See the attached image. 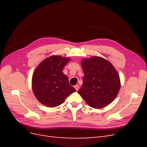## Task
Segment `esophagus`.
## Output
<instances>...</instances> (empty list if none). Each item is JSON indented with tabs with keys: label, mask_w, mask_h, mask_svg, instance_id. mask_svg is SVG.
I'll list each match as a JSON object with an SVG mask.
<instances>
[{
	"label": "esophagus",
	"mask_w": 147,
	"mask_h": 147,
	"mask_svg": "<svg viewBox=\"0 0 147 147\" xmlns=\"http://www.w3.org/2000/svg\"><path fill=\"white\" fill-rule=\"evenodd\" d=\"M74 88H75V90H76V91H78V88H79V86L78 85V84H77V85H75L74 86Z\"/></svg>",
	"instance_id": "obj_1"
}]
</instances>
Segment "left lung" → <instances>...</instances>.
I'll return each instance as SVG.
<instances>
[{
  "instance_id": "left-lung-1",
  "label": "left lung",
  "mask_w": 147,
  "mask_h": 147,
  "mask_svg": "<svg viewBox=\"0 0 147 147\" xmlns=\"http://www.w3.org/2000/svg\"><path fill=\"white\" fill-rule=\"evenodd\" d=\"M81 64L84 77L78 92L91 107H105L113 101L121 86L117 70L109 61L99 56L83 59Z\"/></svg>"
}]
</instances>
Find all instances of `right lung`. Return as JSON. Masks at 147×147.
Wrapping results in <instances>:
<instances>
[{"label":"right lung","instance_id":"add662e5","mask_svg":"<svg viewBox=\"0 0 147 147\" xmlns=\"http://www.w3.org/2000/svg\"><path fill=\"white\" fill-rule=\"evenodd\" d=\"M70 60V57L53 55L42 61L35 69L32 78V88L35 96L42 104L55 107L76 91L63 72Z\"/></svg>","mask_w":147,"mask_h":147}]
</instances>
